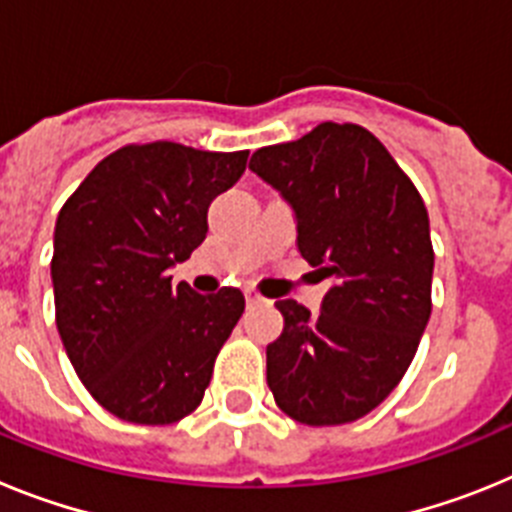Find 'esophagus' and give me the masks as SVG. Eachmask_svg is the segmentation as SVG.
<instances>
[{
	"instance_id": "1",
	"label": "esophagus",
	"mask_w": 512,
	"mask_h": 512,
	"mask_svg": "<svg viewBox=\"0 0 512 512\" xmlns=\"http://www.w3.org/2000/svg\"><path fill=\"white\" fill-rule=\"evenodd\" d=\"M246 302L248 305H264V302H269V300H266L261 292H256V289H246Z\"/></svg>"
}]
</instances>
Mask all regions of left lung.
Returning <instances> with one entry per match:
<instances>
[{
	"label": "left lung",
	"instance_id": "1",
	"mask_svg": "<svg viewBox=\"0 0 512 512\" xmlns=\"http://www.w3.org/2000/svg\"><path fill=\"white\" fill-rule=\"evenodd\" d=\"M248 166L295 207L302 259L333 279L318 315L277 300L284 330L266 346L271 395L297 423H354L400 384L431 318L423 197L354 122H320L259 148Z\"/></svg>",
	"mask_w": 512,
	"mask_h": 512
}]
</instances>
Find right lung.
I'll list each match as a JSON object with an SVG mask.
<instances>
[{
	"label": "right lung",
	"instance_id": "add662e5",
	"mask_svg": "<svg viewBox=\"0 0 512 512\" xmlns=\"http://www.w3.org/2000/svg\"><path fill=\"white\" fill-rule=\"evenodd\" d=\"M248 151L128 143L63 202L53 235L56 325L89 395L120 420L169 425L200 408L212 366L246 310L243 292L171 287L169 266L205 241L207 207Z\"/></svg>",
	"mask_w": 512,
	"mask_h": 512
}]
</instances>
